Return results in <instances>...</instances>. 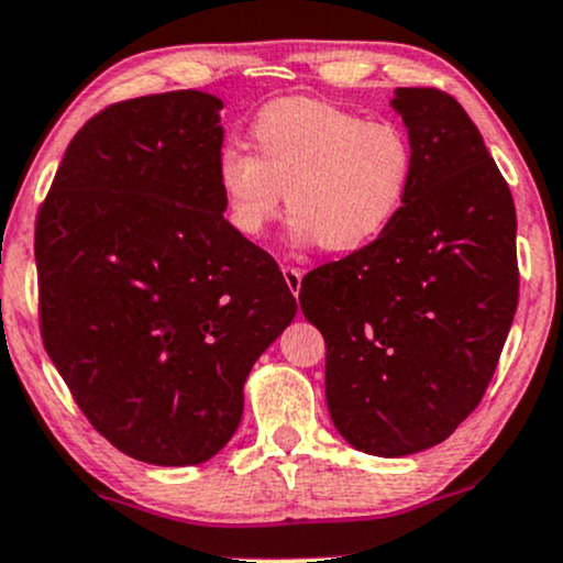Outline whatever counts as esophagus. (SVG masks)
Listing matches in <instances>:
<instances>
[{
	"instance_id": "obj_1",
	"label": "esophagus",
	"mask_w": 563,
	"mask_h": 563,
	"mask_svg": "<svg viewBox=\"0 0 563 563\" xmlns=\"http://www.w3.org/2000/svg\"><path fill=\"white\" fill-rule=\"evenodd\" d=\"M280 273H283V277H286V286L290 288V294L296 296V299H299V290H301V269L299 267H290V264H283L280 267Z\"/></svg>"
}]
</instances>
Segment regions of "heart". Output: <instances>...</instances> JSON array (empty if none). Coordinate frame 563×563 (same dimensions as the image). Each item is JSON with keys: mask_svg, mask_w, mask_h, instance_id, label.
<instances>
[{"mask_svg": "<svg viewBox=\"0 0 563 563\" xmlns=\"http://www.w3.org/2000/svg\"><path fill=\"white\" fill-rule=\"evenodd\" d=\"M252 144L254 154L225 141L214 162L228 222L246 239L273 225L286 194L296 246L362 252L396 222L415 178L404 128L322 99L267 104L252 123Z\"/></svg>", "mask_w": 563, "mask_h": 563, "instance_id": "heart-1", "label": "heart"}]
</instances>
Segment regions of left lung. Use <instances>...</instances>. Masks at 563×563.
<instances>
[{
    "label": "left lung",
    "instance_id": "obj_1",
    "mask_svg": "<svg viewBox=\"0 0 563 563\" xmlns=\"http://www.w3.org/2000/svg\"><path fill=\"white\" fill-rule=\"evenodd\" d=\"M415 178L375 243L311 269L335 430L372 456L443 443L483 401L519 301L509 183L451 93L396 88Z\"/></svg>",
    "mask_w": 563,
    "mask_h": 563
}]
</instances>
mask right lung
I'll use <instances>...</instances> for the list:
<instances>
[{
  "mask_svg": "<svg viewBox=\"0 0 563 563\" xmlns=\"http://www.w3.org/2000/svg\"><path fill=\"white\" fill-rule=\"evenodd\" d=\"M222 101L125 99L67 146L36 217L44 349L93 430L157 466L212 459L296 317L280 267L222 217Z\"/></svg>",
  "mask_w": 563,
  "mask_h": 563,
  "instance_id": "right-lung-1",
  "label": "right lung"
}]
</instances>
